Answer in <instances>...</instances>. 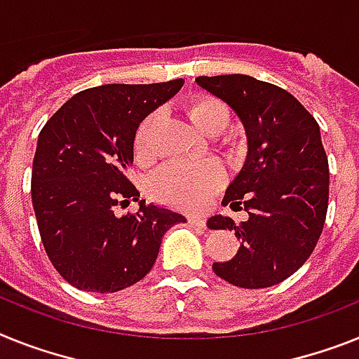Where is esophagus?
<instances>
[{"mask_svg":"<svg viewBox=\"0 0 359 359\" xmlns=\"http://www.w3.org/2000/svg\"><path fill=\"white\" fill-rule=\"evenodd\" d=\"M189 223L194 226H205V217L201 216H191L189 217Z\"/></svg>","mask_w":359,"mask_h":359,"instance_id":"1","label":"esophagus"}]
</instances>
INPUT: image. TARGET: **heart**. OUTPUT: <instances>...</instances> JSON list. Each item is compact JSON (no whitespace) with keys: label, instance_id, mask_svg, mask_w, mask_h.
<instances>
[{"label":"heart","instance_id":"heart-1","mask_svg":"<svg viewBox=\"0 0 359 359\" xmlns=\"http://www.w3.org/2000/svg\"><path fill=\"white\" fill-rule=\"evenodd\" d=\"M187 114L192 123L205 134H222L231 123V109L225 101L214 96H200L192 101ZM158 114L147 116L137 127L134 147L137 158L147 159L154 152V133ZM225 174L216 161H170L159 167L149 182L152 198L161 203L183 210L201 209L210 196L222 187Z\"/></svg>","mask_w":359,"mask_h":359}]
</instances>
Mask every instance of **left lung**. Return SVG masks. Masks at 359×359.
Instances as JSON below:
<instances>
[{"label":"left lung","instance_id":"1","mask_svg":"<svg viewBox=\"0 0 359 359\" xmlns=\"http://www.w3.org/2000/svg\"><path fill=\"white\" fill-rule=\"evenodd\" d=\"M196 83L234 109L249 142L247 161L223 198L249 219L238 226L226 216L207 222L240 240L234 258L212 263V271L241 289L281 283L307 262L325 225L329 159L320 125L290 92L252 76H200Z\"/></svg>","mask_w":359,"mask_h":359}]
</instances>
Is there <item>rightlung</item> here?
Returning a JSON list of instances; mask_svg holds the SVG:
<instances>
[{
  "instance_id": "right-lung-1",
  "label": "right lung",
  "mask_w": 359,
  "mask_h": 359,
  "mask_svg": "<svg viewBox=\"0 0 359 359\" xmlns=\"http://www.w3.org/2000/svg\"><path fill=\"white\" fill-rule=\"evenodd\" d=\"M183 85L109 83L70 97L38 137L32 205L48 259L72 287L118 292L143 280L163 234L182 214L140 201L137 212L116 207L137 200L128 182L134 137L143 119Z\"/></svg>"
}]
</instances>
